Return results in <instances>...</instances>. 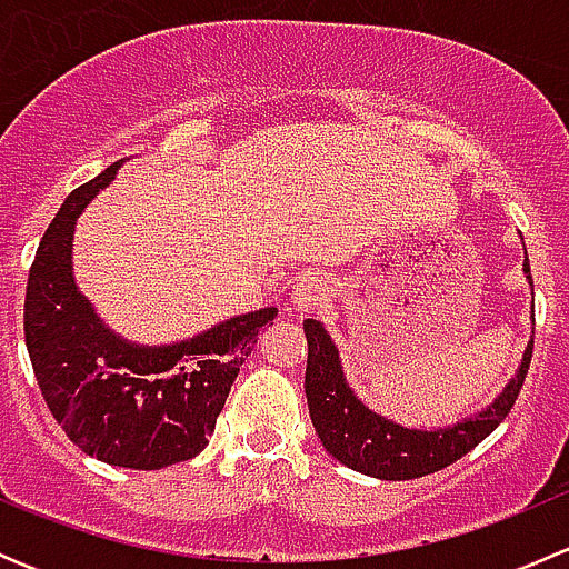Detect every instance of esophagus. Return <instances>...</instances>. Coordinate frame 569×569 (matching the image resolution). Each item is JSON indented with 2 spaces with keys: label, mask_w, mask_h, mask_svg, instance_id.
Here are the masks:
<instances>
[{
  "label": "esophagus",
  "mask_w": 569,
  "mask_h": 569,
  "mask_svg": "<svg viewBox=\"0 0 569 569\" xmlns=\"http://www.w3.org/2000/svg\"><path fill=\"white\" fill-rule=\"evenodd\" d=\"M327 291H330L327 278H321L319 272L306 274V278L295 286V295H291V311L297 313L311 311V308H317L321 300H327Z\"/></svg>",
  "instance_id": "34e87169"
}]
</instances>
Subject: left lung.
Instances as JSON below:
<instances>
[{"label": "left lung", "mask_w": 569, "mask_h": 569, "mask_svg": "<svg viewBox=\"0 0 569 569\" xmlns=\"http://www.w3.org/2000/svg\"><path fill=\"white\" fill-rule=\"evenodd\" d=\"M526 250V248H523ZM523 274L531 289V325H533V283L529 252L523 261ZM308 341V366H306V396L308 412H311L313 429H317L321 446L332 460H338L358 473L375 476L386 481H405L429 476L443 470L446 465L457 462L470 449L481 443L503 418L512 410L520 388H523L526 371L531 363L533 336L526 343L518 371L509 377L492 401L481 410L470 412L449 427H405L382 412L371 410L343 375L341 355L336 341L325 325L317 319L302 321ZM533 332V327H531Z\"/></svg>", "instance_id": "8db88e82"}]
</instances>
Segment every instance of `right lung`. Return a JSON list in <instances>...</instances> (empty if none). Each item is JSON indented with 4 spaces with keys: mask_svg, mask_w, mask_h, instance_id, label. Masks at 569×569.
Wrapping results in <instances>:
<instances>
[{
    "mask_svg": "<svg viewBox=\"0 0 569 569\" xmlns=\"http://www.w3.org/2000/svg\"><path fill=\"white\" fill-rule=\"evenodd\" d=\"M126 159L73 189L40 239L27 280L32 371L62 432L96 460L157 470L209 446L239 366L278 308L239 313L192 338L129 341L101 319L73 274V231Z\"/></svg>",
    "mask_w": 569,
    "mask_h": 569,
    "instance_id": "obj_1",
    "label": "right lung"
}]
</instances>
